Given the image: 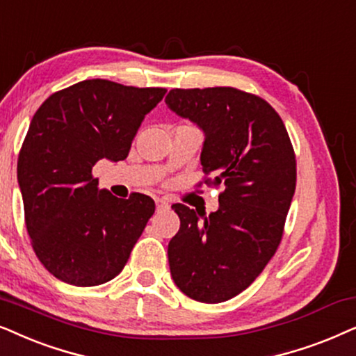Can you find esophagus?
Listing matches in <instances>:
<instances>
[{"instance_id": "34e87169", "label": "esophagus", "mask_w": 356, "mask_h": 356, "mask_svg": "<svg viewBox=\"0 0 356 356\" xmlns=\"http://www.w3.org/2000/svg\"><path fill=\"white\" fill-rule=\"evenodd\" d=\"M168 207H169V203L163 200V198H156V208H158V211L164 210V208H168Z\"/></svg>"}]
</instances>
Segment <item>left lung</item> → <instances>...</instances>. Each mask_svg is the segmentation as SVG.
I'll use <instances>...</instances> for the list:
<instances>
[{"label": "left lung", "mask_w": 356, "mask_h": 356, "mask_svg": "<svg viewBox=\"0 0 356 356\" xmlns=\"http://www.w3.org/2000/svg\"><path fill=\"white\" fill-rule=\"evenodd\" d=\"M165 104L205 135L200 163L225 186L220 207L200 215L181 203L169 241L172 280L200 302L244 291L280 244L296 187V159L280 115L264 99L234 88L172 89Z\"/></svg>", "instance_id": "1"}]
</instances>
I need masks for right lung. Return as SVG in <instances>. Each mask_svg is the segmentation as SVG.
Listing matches in <instances>:
<instances>
[{
  "instance_id": "right-lung-1",
  "label": "right lung",
  "mask_w": 356,
  "mask_h": 356,
  "mask_svg": "<svg viewBox=\"0 0 356 356\" xmlns=\"http://www.w3.org/2000/svg\"><path fill=\"white\" fill-rule=\"evenodd\" d=\"M164 88L86 79L47 99L32 117L17 159L27 233L58 280L96 286L115 278L154 213L153 198L129 200L97 187L92 165L129 156Z\"/></svg>"
}]
</instances>
